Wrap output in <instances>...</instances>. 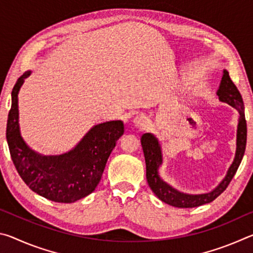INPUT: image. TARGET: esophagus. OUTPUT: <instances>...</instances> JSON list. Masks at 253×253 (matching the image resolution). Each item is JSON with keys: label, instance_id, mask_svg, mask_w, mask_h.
Returning <instances> with one entry per match:
<instances>
[{"label": "esophagus", "instance_id": "obj_1", "mask_svg": "<svg viewBox=\"0 0 253 253\" xmlns=\"http://www.w3.org/2000/svg\"><path fill=\"white\" fill-rule=\"evenodd\" d=\"M149 123V119L145 114H139L137 115V116L134 118V125L137 128H145L147 127Z\"/></svg>", "mask_w": 253, "mask_h": 253}]
</instances>
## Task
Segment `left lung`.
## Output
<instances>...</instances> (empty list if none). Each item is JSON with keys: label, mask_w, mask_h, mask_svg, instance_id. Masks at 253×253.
<instances>
[{"label": "left lung", "mask_w": 253, "mask_h": 253, "mask_svg": "<svg viewBox=\"0 0 253 253\" xmlns=\"http://www.w3.org/2000/svg\"><path fill=\"white\" fill-rule=\"evenodd\" d=\"M216 95L219 99L226 102L239 113V124L237 131V151L235 157L230 169L226 173L225 177L213 191L204 194H186L175 190L166 182L163 181L158 175V169L163 163L162 149L158 140L153 134L146 132L142 136V142L145 163H146V178L151 190L154 192L158 199L166 204L172 205L175 208H196L200 205L207 204L215 200L221 193H223L225 188L228 187L230 182L232 181L234 174L237 173L240 163L245 155L246 145H247V122L245 116V105L241 97V93L238 90L237 85L231 80L229 72L223 70V76L217 90Z\"/></svg>", "instance_id": "1"}]
</instances>
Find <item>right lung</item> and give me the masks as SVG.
Masks as SVG:
<instances>
[{
	"label": "right lung",
	"mask_w": 253,
	"mask_h": 253,
	"mask_svg": "<svg viewBox=\"0 0 253 253\" xmlns=\"http://www.w3.org/2000/svg\"><path fill=\"white\" fill-rule=\"evenodd\" d=\"M27 71L12 90V105L6 124L11 158L21 178L33 192L53 202L72 203L95 191L107 160L124 134L122 121L93 126L77 146L62 155L43 156L30 148L20 134L18 95Z\"/></svg>",
	"instance_id": "right-lung-1"
}]
</instances>
